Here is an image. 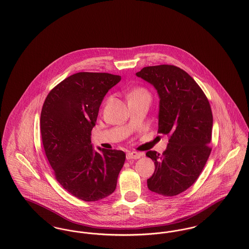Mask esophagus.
<instances>
[{"label":"esophagus","instance_id":"obj_1","mask_svg":"<svg viewBox=\"0 0 249 249\" xmlns=\"http://www.w3.org/2000/svg\"><path fill=\"white\" fill-rule=\"evenodd\" d=\"M140 157H141V154L138 152H135V151L128 152L126 155L127 160H138V159H140Z\"/></svg>","mask_w":249,"mask_h":249}]
</instances>
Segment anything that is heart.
Segmentation results:
<instances>
[{"label": "heart", "mask_w": 249, "mask_h": 249, "mask_svg": "<svg viewBox=\"0 0 249 249\" xmlns=\"http://www.w3.org/2000/svg\"><path fill=\"white\" fill-rule=\"evenodd\" d=\"M143 95H146L148 96V93L145 89H141V88H138V89H133L130 94H129V100L130 99H134V98H137V97H140V96H143Z\"/></svg>", "instance_id": "obj_1"}]
</instances>
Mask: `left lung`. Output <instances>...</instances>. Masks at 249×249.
I'll list each match as a JSON object with an SVG mask.
<instances>
[{
    "label": "left lung",
    "mask_w": 249,
    "mask_h": 249,
    "mask_svg": "<svg viewBox=\"0 0 249 249\" xmlns=\"http://www.w3.org/2000/svg\"><path fill=\"white\" fill-rule=\"evenodd\" d=\"M136 75L157 90L158 131L170 135L162 155L151 150L145 154L155 163L147 188L160 195L175 196L193 185L211 153V107L199 85L177 66H148Z\"/></svg>",
    "instance_id": "left-lung-1"
}]
</instances>
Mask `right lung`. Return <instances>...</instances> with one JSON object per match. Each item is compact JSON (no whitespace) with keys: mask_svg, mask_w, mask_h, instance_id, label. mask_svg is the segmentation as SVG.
Instances as JSON below:
<instances>
[{"mask_svg":"<svg viewBox=\"0 0 249 249\" xmlns=\"http://www.w3.org/2000/svg\"><path fill=\"white\" fill-rule=\"evenodd\" d=\"M121 76L81 71L56 86L41 112V134L49 164L59 184L86 201L102 200L117 188L126 155L98 147L90 135L99 108Z\"/></svg>","mask_w":249,"mask_h":249,"instance_id":"add662e5","label":"right lung"}]
</instances>
